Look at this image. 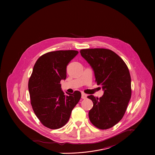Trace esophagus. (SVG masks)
I'll return each instance as SVG.
<instances>
[{
    "mask_svg": "<svg viewBox=\"0 0 155 155\" xmlns=\"http://www.w3.org/2000/svg\"><path fill=\"white\" fill-rule=\"evenodd\" d=\"M81 97H82V99H86L87 97V95L85 94H84V93H82Z\"/></svg>",
    "mask_w": 155,
    "mask_h": 155,
    "instance_id": "esophagus-1",
    "label": "esophagus"
}]
</instances>
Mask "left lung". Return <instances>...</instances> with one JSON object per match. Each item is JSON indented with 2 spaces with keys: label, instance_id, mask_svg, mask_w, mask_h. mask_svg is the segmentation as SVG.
<instances>
[{
  "label": "left lung",
  "instance_id": "obj_1",
  "mask_svg": "<svg viewBox=\"0 0 155 155\" xmlns=\"http://www.w3.org/2000/svg\"><path fill=\"white\" fill-rule=\"evenodd\" d=\"M80 52L93 68L97 85L104 91L100 98L88 96L94 104L89 111V120L98 129L110 128L124 117L131 97L129 69L124 60L110 49H84Z\"/></svg>",
  "mask_w": 155,
  "mask_h": 155
}]
</instances>
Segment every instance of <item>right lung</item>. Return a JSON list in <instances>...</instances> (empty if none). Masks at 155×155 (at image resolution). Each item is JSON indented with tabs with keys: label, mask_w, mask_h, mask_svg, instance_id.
Here are the masks:
<instances>
[{
	"label": "right lung",
	"mask_w": 155,
	"mask_h": 155,
	"mask_svg": "<svg viewBox=\"0 0 155 155\" xmlns=\"http://www.w3.org/2000/svg\"><path fill=\"white\" fill-rule=\"evenodd\" d=\"M78 54L74 50L47 52L33 67L28 84L31 105L40 122L49 129L65 125L81 99L78 91L65 95L60 84L66 78L67 66Z\"/></svg>",
	"instance_id": "1"
}]
</instances>
